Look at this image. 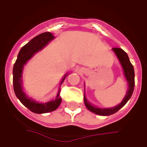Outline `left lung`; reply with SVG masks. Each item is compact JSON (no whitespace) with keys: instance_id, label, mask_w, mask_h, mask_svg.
Segmentation results:
<instances>
[{"instance_id":"left-lung-1","label":"left lung","mask_w":147,"mask_h":147,"mask_svg":"<svg viewBox=\"0 0 147 147\" xmlns=\"http://www.w3.org/2000/svg\"><path fill=\"white\" fill-rule=\"evenodd\" d=\"M112 50H113V51L115 52L116 56L117 57L120 64H121L122 67H123L124 75L125 76L127 83H128V90H127L125 96L124 97L121 103L119 104L118 105H117L116 107H115L112 108H105V109H102V108H98L95 106H93L91 104H90L87 101L86 96H84V103L87 109L90 110V112H94V113L96 114V115H101V116H108V115H113L115 112H117L119 109H121L127 102V101L131 98V96H132L133 93H134V86H135L134 68V66L132 65V64L130 61L127 54L123 49H120V48H113Z\"/></svg>"}]
</instances>
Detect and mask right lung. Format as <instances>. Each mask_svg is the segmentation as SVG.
I'll return each instance as SVG.
<instances>
[{"instance_id": "1", "label": "right lung", "mask_w": 147, "mask_h": 147, "mask_svg": "<svg viewBox=\"0 0 147 147\" xmlns=\"http://www.w3.org/2000/svg\"><path fill=\"white\" fill-rule=\"evenodd\" d=\"M53 38L54 36L49 32L41 33L32 38L30 42L22 48L13 65V84L15 94L24 106L28 108L31 112L36 114L47 113L56 110L61 102V98L59 95L60 90H59L56 98L49 102L38 103L35 100L28 98V96L26 95L25 93L23 91L22 86L23 67L27 61L32 58L35 53L43 49ZM67 75L68 74L67 73L64 75L60 85L62 84Z\"/></svg>"}]
</instances>
